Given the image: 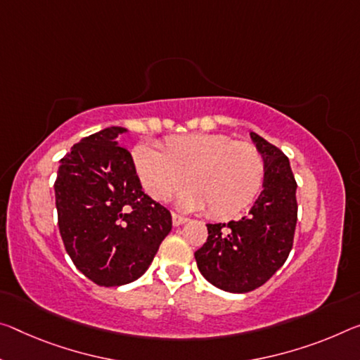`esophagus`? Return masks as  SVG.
<instances>
[{
    "mask_svg": "<svg viewBox=\"0 0 360 360\" xmlns=\"http://www.w3.org/2000/svg\"><path fill=\"white\" fill-rule=\"evenodd\" d=\"M171 219H173V226H174V227L182 226V224H184V222H187V218H184V216L176 214V213L171 214Z\"/></svg>",
    "mask_w": 360,
    "mask_h": 360,
    "instance_id": "34e87169",
    "label": "esophagus"
}]
</instances>
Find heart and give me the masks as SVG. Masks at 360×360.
I'll return each mask as SVG.
<instances>
[{"mask_svg":"<svg viewBox=\"0 0 360 360\" xmlns=\"http://www.w3.org/2000/svg\"><path fill=\"white\" fill-rule=\"evenodd\" d=\"M136 174L144 191L165 202L184 182L189 189L178 197V208L231 218L252 205L264 182V158L248 142L214 133L171 136L162 149L141 142L131 152Z\"/></svg>","mask_w":360,"mask_h":360,"instance_id":"heart-1","label":"heart"}]
</instances>
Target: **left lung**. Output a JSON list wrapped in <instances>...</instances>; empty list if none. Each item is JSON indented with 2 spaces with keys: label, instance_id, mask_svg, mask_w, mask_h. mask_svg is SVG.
Returning a JSON list of instances; mask_svg holds the SVG:
<instances>
[{
  "label": "left lung",
  "instance_id": "obj_1",
  "mask_svg": "<svg viewBox=\"0 0 360 360\" xmlns=\"http://www.w3.org/2000/svg\"><path fill=\"white\" fill-rule=\"evenodd\" d=\"M250 136L266 165L258 200L242 219L207 224V243L195 252L202 276L231 293L252 292L281 269L293 247L298 218L288 158L259 134Z\"/></svg>",
  "mask_w": 360,
  "mask_h": 360
}]
</instances>
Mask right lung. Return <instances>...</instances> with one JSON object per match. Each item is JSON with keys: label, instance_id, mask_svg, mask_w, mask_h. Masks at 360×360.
Wrapping results in <instances>:
<instances>
[{"label": "right lung", "instance_id": "obj_1", "mask_svg": "<svg viewBox=\"0 0 360 360\" xmlns=\"http://www.w3.org/2000/svg\"><path fill=\"white\" fill-rule=\"evenodd\" d=\"M127 133L108 127L83 138L60 160L54 184L67 253L101 287L139 278L171 231L169 211L144 193L131 153L120 147Z\"/></svg>", "mask_w": 360, "mask_h": 360}]
</instances>
